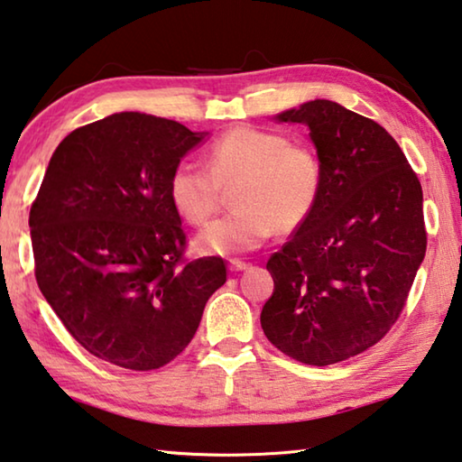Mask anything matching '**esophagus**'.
Instances as JSON below:
<instances>
[{
    "mask_svg": "<svg viewBox=\"0 0 462 462\" xmlns=\"http://www.w3.org/2000/svg\"><path fill=\"white\" fill-rule=\"evenodd\" d=\"M248 269V263L246 261H240V259H232L230 261V271L232 273H238V271H245Z\"/></svg>",
    "mask_w": 462,
    "mask_h": 462,
    "instance_id": "esophagus-1",
    "label": "esophagus"
}]
</instances>
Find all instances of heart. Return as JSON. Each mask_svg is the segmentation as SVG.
I'll return each mask as SVG.
<instances>
[{"label":"heart","instance_id":"b5f03b06","mask_svg":"<svg viewBox=\"0 0 462 462\" xmlns=\"http://www.w3.org/2000/svg\"><path fill=\"white\" fill-rule=\"evenodd\" d=\"M236 212L209 224L198 236L206 254H236L259 248L281 232L310 220L324 187V167L314 148L289 143L285 134L236 126L214 140L208 169L181 159L169 175V198L187 222L212 220L224 189H232Z\"/></svg>","mask_w":462,"mask_h":462}]
</instances>
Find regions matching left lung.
<instances>
[{
    "mask_svg": "<svg viewBox=\"0 0 462 462\" xmlns=\"http://www.w3.org/2000/svg\"><path fill=\"white\" fill-rule=\"evenodd\" d=\"M306 124L324 167L310 220L267 269L263 332L295 361L326 366L365 353L397 322L426 254L421 185L389 132L336 101L277 116Z\"/></svg>",
    "mask_w": 462,
    "mask_h": 462,
    "instance_id": "left-lung-1",
    "label": "left lung"
}]
</instances>
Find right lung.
<instances>
[{
    "instance_id": "1",
    "label": "right lung",
    "mask_w": 462,
    "mask_h": 462,
    "mask_svg": "<svg viewBox=\"0 0 462 462\" xmlns=\"http://www.w3.org/2000/svg\"><path fill=\"white\" fill-rule=\"evenodd\" d=\"M208 132L140 112L73 130L30 209L34 275L69 334L132 371L181 355L226 283L220 256L185 263L169 175Z\"/></svg>"
}]
</instances>
